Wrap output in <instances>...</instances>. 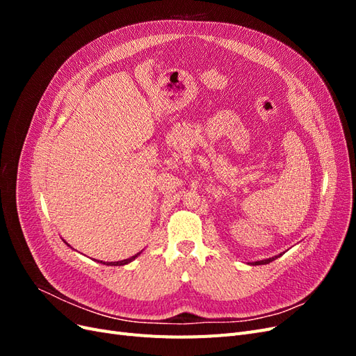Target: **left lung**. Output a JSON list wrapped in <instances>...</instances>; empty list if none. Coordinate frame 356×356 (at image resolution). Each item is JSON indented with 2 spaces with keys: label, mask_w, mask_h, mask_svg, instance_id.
Listing matches in <instances>:
<instances>
[{
  "label": "left lung",
  "mask_w": 356,
  "mask_h": 356,
  "mask_svg": "<svg viewBox=\"0 0 356 356\" xmlns=\"http://www.w3.org/2000/svg\"><path fill=\"white\" fill-rule=\"evenodd\" d=\"M282 254H279V255H275V257H272V258H266V260H260V261H254V263H251L252 266H260V264H268L270 261H273V260H276L277 257H281Z\"/></svg>",
  "instance_id": "left-lung-1"
}]
</instances>
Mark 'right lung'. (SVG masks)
I'll return each instance as SVG.
<instances>
[{"mask_svg":"<svg viewBox=\"0 0 356 356\" xmlns=\"http://www.w3.org/2000/svg\"><path fill=\"white\" fill-rule=\"evenodd\" d=\"M67 243V242H65ZM68 245V243H67ZM70 246V245H68ZM139 254H141V252H138V254H135L134 257H131V258H126V260H122V261H111V263H106V266H124V264H129V263H131V261H134L135 260V258L139 255ZM102 263V261H101ZM105 264V263H104Z\"/></svg>","mask_w":356,"mask_h":356,"instance_id":"obj_1","label":"right lung"}]
</instances>
